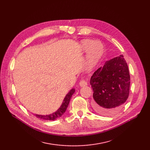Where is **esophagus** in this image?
<instances>
[{
  "instance_id": "obj_1",
  "label": "esophagus",
  "mask_w": 150,
  "mask_h": 150,
  "mask_svg": "<svg viewBox=\"0 0 150 150\" xmlns=\"http://www.w3.org/2000/svg\"><path fill=\"white\" fill-rule=\"evenodd\" d=\"M87 85V81H86V80L82 79V80L80 81V82H79V86H80L81 87H84V86H86Z\"/></svg>"
}]
</instances>
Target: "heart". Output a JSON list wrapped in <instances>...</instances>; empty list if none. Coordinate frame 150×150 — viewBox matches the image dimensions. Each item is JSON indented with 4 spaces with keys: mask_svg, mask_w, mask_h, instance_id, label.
<instances>
[{
    "mask_svg": "<svg viewBox=\"0 0 150 150\" xmlns=\"http://www.w3.org/2000/svg\"><path fill=\"white\" fill-rule=\"evenodd\" d=\"M81 47L84 51L88 49L85 63V68L86 70L90 71L101 57L103 52V45L100 42H94L91 40L85 39L81 41Z\"/></svg>",
    "mask_w": 150,
    "mask_h": 150,
    "instance_id": "obj_1",
    "label": "heart"
}]
</instances>
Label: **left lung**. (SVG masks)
Instances as JSON below:
<instances>
[{
	"mask_svg": "<svg viewBox=\"0 0 150 150\" xmlns=\"http://www.w3.org/2000/svg\"><path fill=\"white\" fill-rule=\"evenodd\" d=\"M123 57L121 55L106 61L91 77L93 108L102 115L117 113L129 97L130 78L128 66Z\"/></svg>",
	"mask_w": 150,
	"mask_h": 150,
	"instance_id": "8db88e82",
	"label": "left lung"
}]
</instances>
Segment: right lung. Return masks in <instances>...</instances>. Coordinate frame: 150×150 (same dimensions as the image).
Segmentation results:
<instances>
[{"label":"right lung","instance_id":"add662e5","mask_svg":"<svg viewBox=\"0 0 150 150\" xmlns=\"http://www.w3.org/2000/svg\"><path fill=\"white\" fill-rule=\"evenodd\" d=\"M75 91V89L72 88V90H71V91L69 93H68L66 94V96L64 98V99L63 100V102L62 103V105H61L60 108L56 112L52 113V114L47 115H42L36 114L35 115L36 117L37 118L42 119V120H57V119L59 118L65 112L66 109L68 106V105H69V103L71 98L72 96V94L74 93Z\"/></svg>","mask_w":150,"mask_h":150}]
</instances>
